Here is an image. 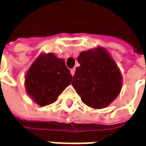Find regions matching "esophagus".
<instances>
[{
    "label": "esophagus",
    "instance_id": "esophagus-1",
    "mask_svg": "<svg viewBox=\"0 0 146 146\" xmlns=\"http://www.w3.org/2000/svg\"><path fill=\"white\" fill-rule=\"evenodd\" d=\"M75 71H76V69H75V68H73V69H71V70H70V73H71L72 76L75 75Z\"/></svg>",
    "mask_w": 146,
    "mask_h": 146
}]
</instances>
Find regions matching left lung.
I'll return each instance as SVG.
<instances>
[{"label": "left lung", "instance_id": "8db88e82", "mask_svg": "<svg viewBox=\"0 0 146 146\" xmlns=\"http://www.w3.org/2000/svg\"><path fill=\"white\" fill-rule=\"evenodd\" d=\"M77 61L81 65L73 76V87L86 105L97 109L106 108L122 88L118 66L102 47L83 51Z\"/></svg>", "mask_w": 146, "mask_h": 146}]
</instances>
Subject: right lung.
Instances as JSON below:
<instances>
[{
    "label": "right lung",
    "mask_w": 146,
    "mask_h": 146,
    "mask_svg": "<svg viewBox=\"0 0 146 146\" xmlns=\"http://www.w3.org/2000/svg\"><path fill=\"white\" fill-rule=\"evenodd\" d=\"M72 76L63 59L54 54L39 55L27 70L25 86L27 94L39 106L54 102L71 83Z\"/></svg>",
    "instance_id": "1"
}]
</instances>
